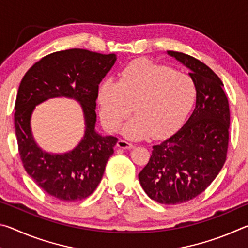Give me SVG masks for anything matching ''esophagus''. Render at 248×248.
I'll return each instance as SVG.
<instances>
[{
	"label": "esophagus",
	"mask_w": 248,
	"mask_h": 248,
	"mask_svg": "<svg viewBox=\"0 0 248 248\" xmlns=\"http://www.w3.org/2000/svg\"><path fill=\"white\" fill-rule=\"evenodd\" d=\"M117 146H118V148H120V149L130 150V149H133L134 145L131 143V142H128V141H125V140L120 139L118 141V143H117Z\"/></svg>",
	"instance_id": "esophagus-1"
}]
</instances>
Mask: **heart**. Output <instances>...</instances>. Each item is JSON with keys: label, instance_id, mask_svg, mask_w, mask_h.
Masks as SVG:
<instances>
[{"label": "heart", "instance_id": "b5f03b06", "mask_svg": "<svg viewBox=\"0 0 248 248\" xmlns=\"http://www.w3.org/2000/svg\"><path fill=\"white\" fill-rule=\"evenodd\" d=\"M192 78L149 59H137L119 73L118 82L104 79L97 90L100 120L115 132L133 111L124 125V136L156 139L173 133L187 118L196 102Z\"/></svg>", "mask_w": 248, "mask_h": 248}]
</instances>
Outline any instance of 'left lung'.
I'll list each match as a JSON object with an SVG mask.
<instances>
[{"label": "left lung", "mask_w": 248, "mask_h": 248, "mask_svg": "<svg viewBox=\"0 0 248 248\" xmlns=\"http://www.w3.org/2000/svg\"><path fill=\"white\" fill-rule=\"evenodd\" d=\"M191 70L196 107L187 123L153 145L139 180L151 199L162 204L187 202L200 195L223 167L229 145L230 108L220 78L189 54L167 51Z\"/></svg>", "instance_id": "left-lung-1"}]
</instances>
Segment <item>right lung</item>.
<instances>
[{"mask_svg":"<svg viewBox=\"0 0 248 248\" xmlns=\"http://www.w3.org/2000/svg\"><path fill=\"white\" fill-rule=\"evenodd\" d=\"M116 59L115 53L61 50L36 62L19 84L14 124L20 159L33 182L59 200H83L93 194L114 153L118 139L95 131V108L99 83ZM59 95L74 98L82 105L86 134L71 153L50 155L41 151L33 141L30 116L36 104Z\"/></svg>","mask_w":248,"mask_h":248,"instance_id":"1","label":"right lung"}]
</instances>
